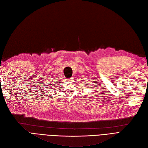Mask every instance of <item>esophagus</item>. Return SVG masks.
Masks as SVG:
<instances>
[{
	"instance_id": "34e87169",
	"label": "esophagus",
	"mask_w": 148,
	"mask_h": 148,
	"mask_svg": "<svg viewBox=\"0 0 148 148\" xmlns=\"http://www.w3.org/2000/svg\"><path fill=\"white\" fill-rule=\"evenodd\" d=\"M69 79H70V80H71V79H72V78H69Z\"/></svg>"
}]
</instances>
